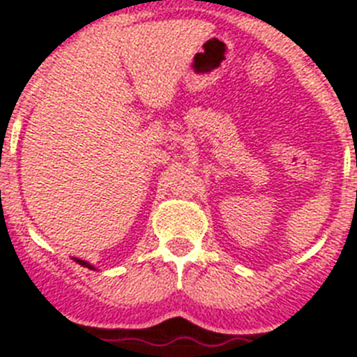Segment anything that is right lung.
<instances>
[{
    "label": "right lung",
    "mask_w": 357,
    "mask_h": 357,
    "mask_svg": "<svg viewBox=\"0 0 357 357\" xmlns=\"http://www.w3.org/2000/svg\"><path fill=\"white\" fill-rule=\"evenodd\" d=\"M75 262L77 264H80V266H84V268H89V269H95L93 266H91V264L89 262H86V260H80V259H75Z\"/></svg>",
    "instance_id": "obj_1"
}]
</instances>
